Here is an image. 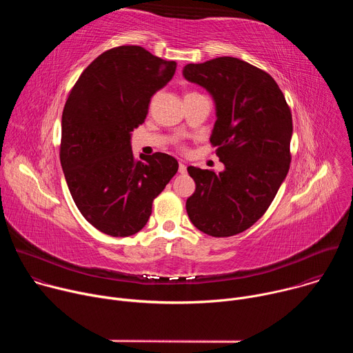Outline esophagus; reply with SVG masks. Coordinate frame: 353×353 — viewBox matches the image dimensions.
Instances as JSON below:
<instances>
[{"mask_svg": "<svg viewBox=\"0 0 353 353\" xmlns=\"http://www.w3.org/2000/svg\"><path fill=\"white\" fill-rule=\"evenodd\" d=\"M179 173H181V174H185V173H187V166H185L184 163H180V165H179Z\"/></svg>", "mask_w": 353, "mask_h": 353, "instance_id": "esophagus-1", "label": "esophagus"}]
</instances>
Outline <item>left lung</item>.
Returning <instances> with one entry per match:
<instances>
[{
    "mask_svg": "<svg viewBox=\"0 0 353 353\" xmlns=\"http://www.w3.org/2000/svg\"><path fill=\"white\" fill-rule=\"evenodd\" d=\"M187 81L215 102L211 143L225 170L188 166L195 191L185 210L192 225L214 237L253 226L268 210L290 165L292 113L274 78L234 57L187 64Z\"/></svg>",
    "mask_w": 353,
    "mask_h": 353,
    "instance_id": "1",
    "label": "left lung"
}]
</instances>
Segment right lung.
I'll use <instances>...</instances> for the list:
<instances>
[{
	"label": "right lung",
	"mask_w": 353,
	"mask_h": 353,
	"mask_svg": "<svg viewBox=\"0 0 353 353\" xmlns=\"http://www.w3.org/2000/svg\"><path fill=\"white\" fill-rule=\"evenodd\" d=\"M139 46H120L93 60L71 89L61 120L60 161L75 205L97 230L113 237L139 232L154 199L177 173L162 152L131 149V131L145 121L150 97L176 72Z\"/></svg>",
	"instance_id": "1"
}]
</instances>
